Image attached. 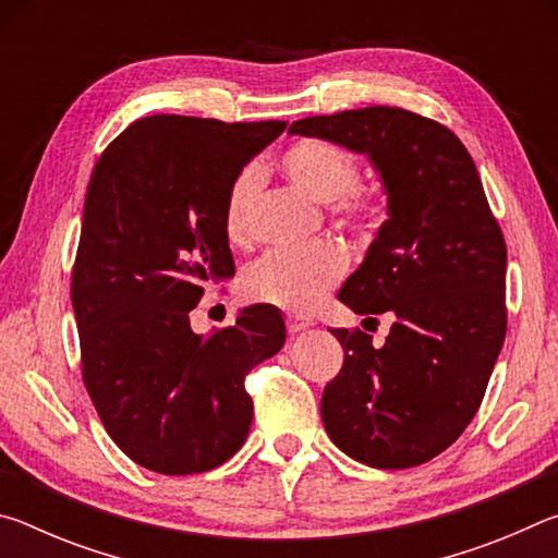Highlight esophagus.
<instances>
[{"label": "esophagus", "instance_id": "esophagus-1", "mask_svg": "<svg viewBox=\"0 0 558 558\" xmlns=\"http://www.w3.org/2000/svg\"><path fill=\"white\" fill-rule=\"evenodd\" d=\"M286 327H288L290 335H298V332H302V329L313 327V319L302 317V315H298V313H288V315H286Z\"/></svg>", "mask_w": 558, "mask_h": 558}]
</instances>
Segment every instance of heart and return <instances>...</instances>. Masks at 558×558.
<instances>
[{
  "mask_svg": "<svg viewBox=\"0 0 558 558\" xmlns=\"http://www.w3.org/2000/svg\"><path fill=\"white\" fill-rule=\"evenodd\" d=\"M280 167L292 184L315 202L327 204L337 229L356 241H369L384 219L381 196L359 182L356 159L335 143L305 137L282 153ZM260 194V174L245 167L231 184L223 209V229L233 243L251 239V219ZM349 268L347 253L337 243L319 241L305 248L268 251L243 270V295L290 313L313 310Z\"/></svg>",
  "mask_w": 558,
  "mask_h": 558,
  "instance_id": "obj_1",
  "label": "heart"
}]
</instances>
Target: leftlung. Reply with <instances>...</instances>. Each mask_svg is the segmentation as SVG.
Returning a JSON list of instances; mask_svg holds the SVG:
<instances>
[{
    "label": "left lung",
    "mask_w": 558,
    "mask_h": 558,
    "mask_svg": "<svg viewBox=\"0 0 558 558\" xmlns=\"http://www.w3.org/2000/svg\"><path fill=\"white\" fill-rule=\"evenodd\" d=\"M290 132L366 153L389 216L339 300L366 319L389 313L384 347L332 329L344 364L325 386V428L364 465L405 470L460 438L485 399L507 335V245L477 167L450 128L372 106L298 120Z\"/></svg>",
    "instance_id": "obj_1"
}]
</instances>
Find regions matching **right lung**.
Here are the masks:
<instances>
[{
    "instance_id": "right-lung-1",
    "label": "right lung",
    "mask_w": 558,
    "mask_h": 558,
    "mask_svg": "<svg viewBox=\"0 0 558 558\" xmlns=\"http://www.w3.org/2000/svg\"><path fill=\"white\" fill-rule=\"evenodd\" d=\"M286 128L149 116L90 174L71 276L83 384L118 448L159 475L214 470L243 446L245 376L286 344L268 305L209 339L189 323L204 282L235 272L223 229L231 184Z\"/></svg>"
}]
</instances>
